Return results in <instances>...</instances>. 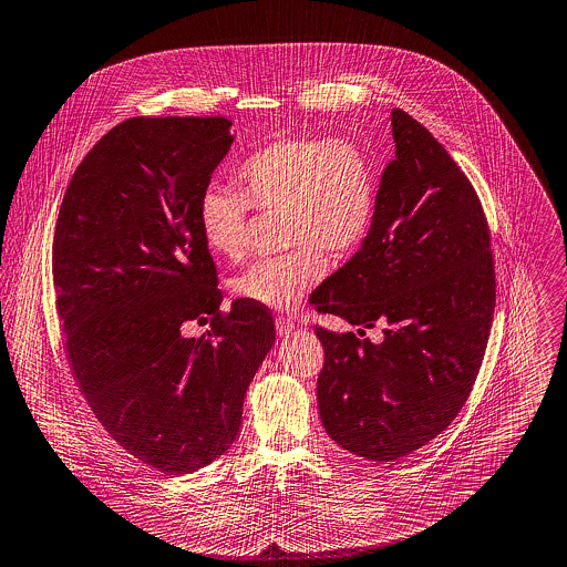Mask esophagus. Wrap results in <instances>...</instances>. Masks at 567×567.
<instances>
[{
	"label": "esophagus",
	"instance_id": "esophagus-1",
	"mask_svg": "<svg viewBox=\"0 0 567 567\" xmlns=\"http://www.w3.org/2000/svg\"><path fill=\"white\" fill-rule=\"evenodd\" d=\"M296 329H298V327H296L291 320H287V318H278V320H276V333H278V338H289Z\"/></svg>",
	"mask_w": 567,
	"mask_h": 567
}]
</instances>
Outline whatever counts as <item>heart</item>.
Returning <instances> with one entry per match:
<instances>
[{"instance_id": "b5f03b06", "label": "heart", "mask_w": 567, "mask_h": 567, "mask_svg": "<svg viewBox=\"0 0 567 567\" xmlns=\"http://www.w3.org/2000/svg\"><path fill=\"white\" fill-rule=\"evenodd\" d=\"M240 194L207 185L198 196V227L220 258L238 260L247 247V207L285 212L291 254L262 258L234 280L251 305L289 311L327 274V256H349L369 236L378 214V169L349 138H276L236 169Z\"/></svg>"}]
</instances>
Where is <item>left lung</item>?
<instances>
[{
    "mask_svg": "<svg viewBox=\"0 0 567 567\" xmlns=\"http://www.w3.org/2000/svg\"><path fill=\"white\" fill-rule=\"evenodd\" d=\"M391 125L395 158L375 223L309 300L362 329L384 324L380 344L318 331L322 426L369 462L402 460L449 429L480 373L495 311L491 231L471 181L411 114L395 107Z\"/></svg>",
    "mask_w": 567,
    "mask_h": 567,
    "instance_id": "left-lung-1",
    "label": "left lung"
}]
</instances>
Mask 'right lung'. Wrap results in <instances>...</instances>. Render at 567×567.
<instances>
[{"mask_svg": "<svg viewBox=\"0 0 567 567\" xmlns=\"http://www.w3.org/2000/svg\"><path fill=\"white\" fill-rule=\"evenodd\" d=\"M225 116H136L74 169L52 240L56 313L85 402L130 455L187 475L236 440L245 393L276 342L245 300L220 313L198 196L229 152ZM212 321L200 339L179 327Z\"/></svg>", "mask_w": 567, "mask_h": 567, "instance_id": "obj_1", "label": "right lung"}]
</instances>
